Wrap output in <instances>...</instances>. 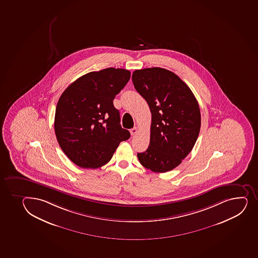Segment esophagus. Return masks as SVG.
<instances>
[{"label": "esophagus", "mask_w": 258, "mask_h": 258, "mask_svg": "<svg viewBox=\"0 0 258 258\" xmlns=\"http://www.w3.org/2000/svg\"><path fill=\"white\" fill-rule=\"evenodd\" d=\"M138 131H139L138 127H133V128H132V130H131V135H132V136H135V135H136V134L138 133Z\"/></svg>", "instance_id": "34e87169"}]
</instances>
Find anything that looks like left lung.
<instances>
[{"label":"left lung","instance_id":"obj_1","mask_svg":"<svg viewBox=\"0 0 258 258\" xmlns=\"http://www.w3.org/2000/svg\"><path fill=\"white\" fill-rule=\"evenodd\" d=\"M132 80L152 112L149 147L137 153L139 161L155 173L173 170L191 152L199 136L198 101L189 86L167 69L136 70Z\"/></svg>","mask_w":258,"mask_h":258}]
</instances>
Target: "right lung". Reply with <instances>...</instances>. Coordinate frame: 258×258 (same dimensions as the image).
I'll use <instances>...</instances> for the list:
<instances>
[{"label": "right lung", "instance_id": "1", "mask_svg": "<svg viewBox=\"0 0 258 258\" xmlns=\"http://www.w3.org/2000/svg\"><path fill=\"white\" fill-rule=\"evenodd\" d=\"M131 79L123 69H102L75 80L56 105L54 127L67 157L83 168H98L111 160L131 134L120 125L115 96Z\"/></svg>", "mask_w": 258, "mask_h": 258}]
</instances>
